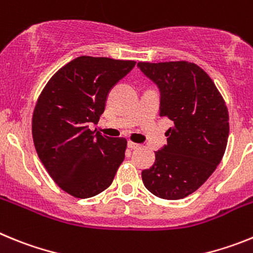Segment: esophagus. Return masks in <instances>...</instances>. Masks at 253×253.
Listing matches in <instances>:
<instances>
[{
    "label": "esophagus",
    "instance_id": "1",
    "mask_svg": "<svg viewBox=\"0 0 253 253\" xmlns=\"http://www.w3.org/2000/svg\"><path fill=\"white\" fill-rule=\"evenodd\" d=\"M128 147L130 149H137V148H139L140 147V144H138V143H134V142H128Z\"/></svg>",
    "mask_w": 253,
    "mask_h": 253
}]
</instances>
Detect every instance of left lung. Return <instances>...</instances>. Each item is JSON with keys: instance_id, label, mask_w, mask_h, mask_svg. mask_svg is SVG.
<instances>
[{"instance_id": "left-lung-1", "label": "left lung", "mask_w": 253, "mask_h": 253, "mask_svg": "<svg viewBox=\"0 0 253 253\" xmlns=\"http://www.w3.org/2000/svg\"><path fill=\"white\" fill-rule=\"evenodd\" d=\"M161 90L160 115L173 122L167 146L142 172L153 195L178 200L193 194L215 171L227 148L229 115L222 93L198 64L187 60L138 63Z\"/></svg>"}]
</instances>
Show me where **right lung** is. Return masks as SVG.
Here are the masks:
<instances>
[{
    "label": "right lung",
    "instance_id": "1",
    "mask_svg": "<svg viewBox=\"0 0 253 253\" xmlns=\"http://www.w3.org/2000/svg\"><path fill=\"white\" fill-rule=\"evenodd\" d=\"M134 66V60L82 55L58 69L40 92L31 122L34 146L69 195L102 193L124 161L126 139L95 133L88 125L99 123L110 88Z\"/></svg>",
    "mask_w": 253,
    "mask_h": 253
}]
</instances>
